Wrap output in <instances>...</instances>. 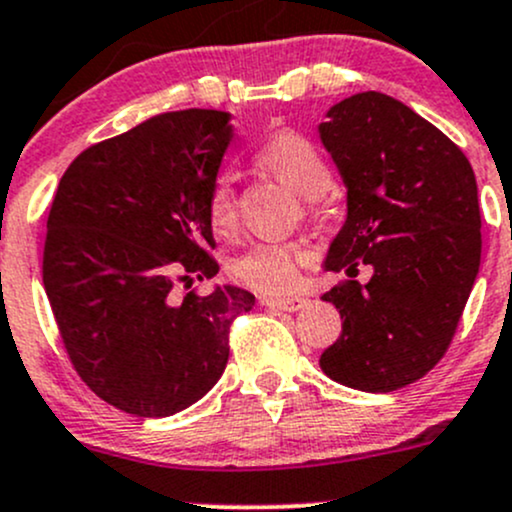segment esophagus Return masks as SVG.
<instances>
[{
	"label": "esophagus",
	"instance_id": "obj_1",
	"mask_svg": "<svg viewBox=\"0 0 512 512\" xmlns=\"http://www.w3.org/2000/svg\"><path fill=\"white\" fill-rule=\"evenodd\" d=\"M308 303V299H303V296H291V299H262V306L267 308H274V311H299Z\"/></svg>",
	"mask_w": 512,
	"mask_h": 512
}]
</instances>
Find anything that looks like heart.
Wrapping results in <instances>:
<instances>
[{
  "label": "heart",
  "mask_w": 512,
  "mask_h": 512,
  "mask_svg": "<svg viewBox=\"0 0 512 512\" xmlns=\"http://www.w3.org/2000/svg\"><path fill=\"white\" fill-rule=\"evenodd\" d=\"M257 167L274 174L279 182L294 189L316 206L320 194L330 187L328 160L311 138L294 128H282L262 140L255 150ZM206 216L218 233H233L238 226V199L230 177L216 174L206 189ZM311 257L303 240H282V243H255L233 257L228 272L235 284L265 296H284L299 289L301 267Z\"/></svg>",
  "instance_id": "b5f03b06"
}]
</instances>
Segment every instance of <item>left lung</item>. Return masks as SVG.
Instances as JSON below:
<instances>
[{"instance_id": "left-lung-1", "label": "left lung", "mask_w": 512, "mask_h": 512, "mask_svg": "<svg viewBox=\"0 0 512 512\" xmlns=\"http://www.w3.org/2000/svg\"><path fill=\"white\" fill-rule=\"evenodd\" d=\"M320 138L347 184V221L325 269L342 318L320 369L350 389L386 393L445 357L481 265L476 177L457 143L379 92L342 99ZM375 269L367 285L358 267Z\"/></svg>"}]
</instances>
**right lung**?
Wrapping results in <instances>:
<instances>
[{
	"mask_svg": "<svg viewBox=\"0 0 512 512\" xmlns=\"http://www.w3.org/2000/svg\"><path fill=\"white\" fill-rule=\"evenodd\" d=\"M228 119L150 116L82 150L53 196L43 286L72 369L119 411L165 418L199 401L226 369L230 325L255 306L238 286L186 290L218 274L204 199Z\"/></svg>",
	"mask_w": 512,
	"mask_h": 512,
	"instance_id": "right-lung-1",
	"label": "right lung"
}]
</instances>
